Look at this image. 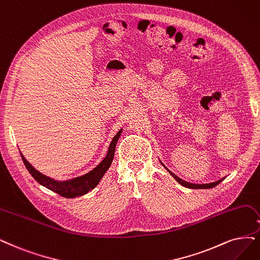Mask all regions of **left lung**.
<instances>
[{"mask_svg": "<svg viewBox=\"0 0 260 260\" xmlns=\"http://www.w3.org/2000/svg\"><path fill=\"white\" fill-rule=\"evenodd\" d=\"M161 162V161H160ZM161 165L164 166L166 169H167V171L169 172V174L174 177V179L178 182V183H180L182 186H184V187H187V188H191V189H201V188H204V189H206V188H212V187H215L216 185H218L220 182H222L224 179H226V177H224V178H222V179H219V180H217V181H214V182H211V183H204V184H195V183H190V182H186V181H184V180H182L181 178H179L178 176H176L174 172H171L164 164H162L161 162Z\"/></svg>", "mask_w": 260, "mask_h": 260, "instance_id": "left-lung-1", "label": "left lung"}]
</instances>
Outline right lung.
<instances>
[{
	"mask_svg": "<svg viewBox=\"0 0 260 260\" xmlns=\"http://www.w3.org/2000/svg\"><path fill=\"white\" fill-rule=\"evenodd\" d=\"M122 131L123 129L121 128L117 134H115L114 137L112 138V140L110 142V145H109L107 155L105 156V158L94 169H92L89 172H86L85 175L62 180V181L52 179L50 177L42 174V172L35 169L30 164V162L26 160V158L23 156L21 152H20V154H21L22 160L24 162L26 169L32 175V177L38 182V183L47 187L48 189L54 191V193L59 194L62 197L75 198V197L82 196L86 193H89V191H91L93 188L98 186L100 181L106 174V171L109 169V167L112 164L115 146H117V142L121 136Z\"/></svg>",
	"mask_w": 260,
	"mask_h": 260,
	"instance_id": "add662e5",
	"label": "right lung"
}]
</instances>
